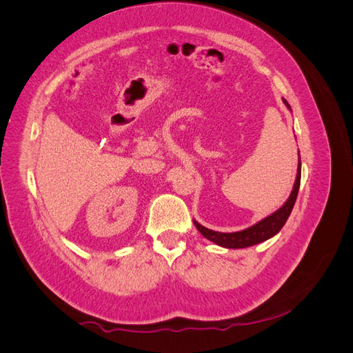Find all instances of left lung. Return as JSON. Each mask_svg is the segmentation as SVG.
I'll list each match as a JSON object with an SVG mask.
<instances>
[{
	"label": "left lung",
	"instance_id": "obj_1",
	"mask_svg": "<svg viewBox=\"0 0 353 353\" xmlns=\"http://www.w3.org/2000/svg\"><path fill=\"white\" fill-rule=\"evenodd\" d=\"M283 103L287 105L288 110L290 109V104H288L284 99ZM301 156H299V165H297V175H296V181L294 185L292 190V194L288 196V199L285 200L284 205L275 210L274 213H271L270 216L263 218L262 221L256 222L254 225L241 230V231H236V232H219V231H213L209 230L206 227L200 225L197 221H194L196 228L200 231V234L205 239H208L209 241L215 243L221 248H227V249H244V248H250V245L263 243L268 239L274 237L275 234H279L280 230L284 227V223L287 222L288 216L293 210L294 201L299 193V187H301Z\"/></svg>",
	"mask_w": 353,
	"mask_h": 353
}]
</instances>
